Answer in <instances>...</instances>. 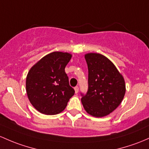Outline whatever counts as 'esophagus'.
<instances>
[{
	"mask_svg": "<svg viewBox=\"0 0 149 149\" xmlns=\"http://www.w3.org/2000/svg\"><path fill=\"white\" fill-rule=\"evenodd\" d=\"M74 91H75V93L76 94H77L78 92H79V87H78L77 86L74 87Z\"/></svg>",
	"mask_w": 149,
	"mask_h": 149,
	"instance_id": "34e87169",
	"label": "esophagus"
}]
</instances>
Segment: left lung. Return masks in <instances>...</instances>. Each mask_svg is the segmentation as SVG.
<instances>
[{"label": "left lung", "instance_id": "obj_1", "mask_svg": "<svg viewBox=\"0 0 149 149\" xmlns=\"http://www.w3.org/2000/svg\"><path fill=\"white\" fill-rule=\"evenodd\" d=\"M88 66V91L81 101L87 112L103 117L114 111L122 102L126 84L122 74L111 60L99 53L84 55Z\"/></svg>", "mask_w": 149, "mask_h": 149}]
</instances>
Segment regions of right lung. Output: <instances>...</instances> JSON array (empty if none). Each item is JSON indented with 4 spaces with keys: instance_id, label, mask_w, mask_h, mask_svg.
Listing matches in <instances>:
<instances>
[{
    "instance_id": "right-lung-1",
    "label": "right lung",
    "mask_w": 149,
    "mask_h": 149,
    "mask_svg": "<svg viewBox=\"0 0 149 149\" xmlns=\"http://www.w3.org/2000/svg\"><path fill=\"white\" fill-rule=\"evenodd\" d=\"M71 58L68 52H53L30 68L26 77V92L39 112L47 115L62 112L74 94L65 71Z\"/></svg>"
}]
</instances>
